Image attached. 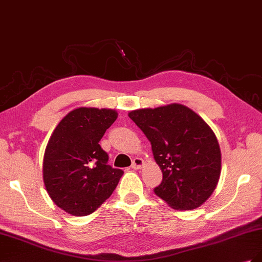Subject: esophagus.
Listing matches in <instances>:
<instances>
[{"mask_svg":"<svg viewBox=\"0 0 262 262\" xmlns=\"http://www.w3.org/2000/svg\"><path fill=\"white\" fill-rule=\"evenodd\" d=\"M143 165H144V162H143V160H142V158H139V157H137V158H134V160L132 161V165H131V168L132 169H141L142 167H143Z\"/></svg>","mask_w":262,"mask_h":262,"instance_id":"34e87169","label":"esophagus"}]
</instances>
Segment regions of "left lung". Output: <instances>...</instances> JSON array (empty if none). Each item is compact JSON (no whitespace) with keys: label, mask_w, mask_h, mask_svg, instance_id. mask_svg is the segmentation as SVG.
I'll return each mask as SVG.
<instances>
[{"label":"left lung","mask_w":262,"mask_h":262,"mask_svg":"<svg viewBox=\"0 0 262 262\" xmlns=\"http://www.w3.org/2000/svg\"><path fill=\"white\" fill-rule=\"evenodd\" d=\"M150 142L163 172L154 192L176 210H193L207 201L221 175V149L212 129L193 110L170 104L129 113Z\"/></svg>","instance_id":"left-lung-1"}]
</instances>
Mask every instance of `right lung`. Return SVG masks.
<instances>
[{"label":"right lung","mask_w":262,"mask_h":262,"mask_svg":"<svg viewBox=\"0 0 262 262\" xmlns=\"http://www.w3.org/2000/svg\"><path fill=\"white\" fill-rule=\"evenodd\" d=\"M118 117L114 109L80 107L55 126L43 156V182L52 201L85 216L112 195L123 171L108 165L100 139Z\"/></svg>","instance_id":"add662e5"}]
</instances>
